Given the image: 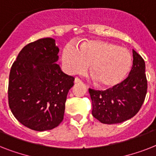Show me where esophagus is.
<instances>
[{
  "label": "esophagus",
  "mask_w": 156,
  "mask_h": 156,
  "mask_svg": "<svg viewBox=\"0 0 156 156\" xmlns=\"http://www.w3.org/2000/svg\"><path fill=\"white\" fill-rule=\"evenodd\" d=\"M82 83V81L79 79L78 78H74V83Z\"/></svg>",
  "instance_id": "34e87169"
}]
</instances>
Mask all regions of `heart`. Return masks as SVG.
<instances>
[{
  "mask_svg": "<svg viewBox=\"0 0 156 156\" xmlns=\"http://www.w3.org/2000/svg\"><path fill=\"white\" fill-rule=\"evenodd\" d=\"M61 60L69 73H83L90 64V75L104 87L122 82L132 66V56L126 48L99 40L86 41L79 48L69 43L64 47Z\"/></svg>",
  "mask_w": 156,
  "mask_h": 156,
  "instance_id": "b5f03b06",
  "label": "heart"
}]
</instances>
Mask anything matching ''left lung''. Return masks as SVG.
Listing matches in <instances>:
<instances>
[{
	"instance_id": "obj_1",
	"label": "left lung",
	"mask_w": 156,
	"mask_h": 156,
	"mask_svg": "<svg viewBox=\"0 0 156 156\" xmlns=\"http://www.w3.org/2000/svg\"><path fill=\"white\" fill-rule=\"evenodd\" d=\"M133 66L121 83L105 90L89 89L92 115L104 124H117L132 118L140 110L147 91L145 61L133 50Z\"/></svg>"
}]
</instances>
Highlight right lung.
Listing matches in <instances>:
<instances>
[{
	"label": "right lung",
	"mask_w": 156,
	"mask_h": 156,
	"mask_svg": "<svg viewBox=\"0 0 156 156\" xmlns=\"http://www.w3.org/2000/svg\"><path fill=\"white\" fill-rule=\"evenodd\" d=\"M58 52L54 39H40L26 45L11 67L9 106L15 118L33 130L52 129L63 121L74 78L56 63Z\"/></svg>",
	"instance_id": "obj_1"
}]
</instances>
